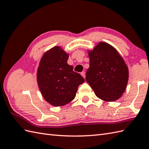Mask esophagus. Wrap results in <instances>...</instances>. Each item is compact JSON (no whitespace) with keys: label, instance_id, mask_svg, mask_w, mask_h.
<instances>
[{"label":"esophagus","instance_id":"34e87169","mask_svg":"<svg viewBox=\"0 0 149 149\" xmlns=\"http://www.w3.org/2000/svg\"><path fill=\"white\" fill-rule=\"evenodd\" d=\"M81 75L85 78V71H82V72H81Z\"/></svg>","mask_w":149,"mask_h":149}]
</instances>
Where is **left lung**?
<instances>
[{
    "instance_id": "obj_1",
    "label": "left lung",
    "mask_w": 149,
    "mask_h": 149,
    "mask_svg": "<svg viewBox=\"0 0 149 149\" xmlns=\"http://www.w3.org/2000/svg\"><path fill=\"white\" fill-rule=\"evenodd\" d=\"M90 66L86 80L96 96L102 100L114 101L124 93L129 78L128 68L113 47L101 42L88 52Z\"/></svg>"
}]
</instances>
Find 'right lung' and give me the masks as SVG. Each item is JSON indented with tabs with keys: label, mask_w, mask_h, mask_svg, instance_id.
Returning <instances> with one entry per match:
<instances>
[{
	"label": "right lung",
	"mask_w": 149,
	"mask_h": 149,
	"mask_svg": "<svg viewBox=\"0 0 149 149\" xmlns=\"http://www.w3.org/2000/svg\"><path fill=\"white\" fill-rule=\"evenodd\" d=\"M68 54L55 47L42 56L38 69V84L42 96L49 104L60 107L74 100L78 86L85 79L68 64Z\"/></svg>",
	"instance_id": "obj_1"
}]
</instances>
